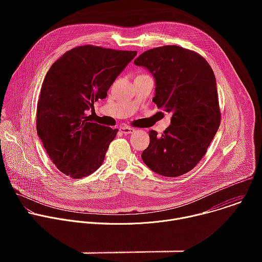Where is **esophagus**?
Listing matches in <instances>:
<instances>
[{
    "label": "esophagus",
    "mask_w": 262,
    "mask_h": 262,
    "mask_svg": "<svg viewBox=\"0 0 262 262\" xmlns=\"http://www.w3.org/2000/svg\"><path fill=\"white\" fill-rule=\"evenodd\" d=\"M119 130L120 133L124 134V135H128V134H132L135 132V128L133 127H129V126H120L119 127Z\"/></svg>",
    "instance_id": "esophagus-1"
}]
</instances>
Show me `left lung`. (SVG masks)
Wrapping results in <instances>:
<instances>
[{
    "label": "left lung",
    "instance_id": "8db88e82",
    "mask_svg": "<svg viewBox=\"0 0 262 262\" xmlns=\"http://www.w3.org/2000/svg\"><path fill=\"white\" fill-rule=\"evenodd\" d=\"M134 64L152 74V100L172 113L171 124L162 136L149 132L150 142L141 156L144 164L166 177L191 171L205 156L221 122L211 67L199 54L177 46L148 50Z\"/></svg>",
    "mask_w": 262,
    "mask_h": 262
}]
</instances>
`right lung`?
<instances>
[{
	"label": "right lung",
	"instance_id": "1",
	"mask_svg": "<svg viewBox=\"0 0 262 262\" xmlns=\"http://www.w3.org/2000/svg\"><path fill=\"white\" fill-rule=\"evenodd\" d=\"M136 55V51L83 46L66 52L48 71L37 103V135L65 175L82 178L102 165L118 129L92 122L86 113L106 97Z\"/></svg>",
	"mask_w": 262,
	"mask_h": 262
}]
</instances>
